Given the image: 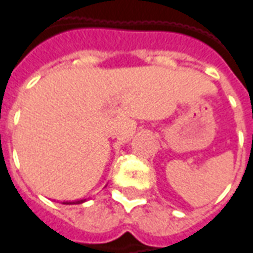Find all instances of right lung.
I'll return each instance as SVG.
<instances>
[{"label": "right lung", "instance_id": "obj_1", "mask_svg": "<svg viewBox=\"0 0 253 253\" xmlns=\"http://www.w3.org/2000/svg\"><path fill=\"white\" fill-rule=\"evenodd\" d=\"M84 201L83 199H82V201H76V202H73V204H83ZM66 205H72V204H70V202H66Z\"/></svg>", "mask_w": 253, "mask_h": 253}]
</instances>
